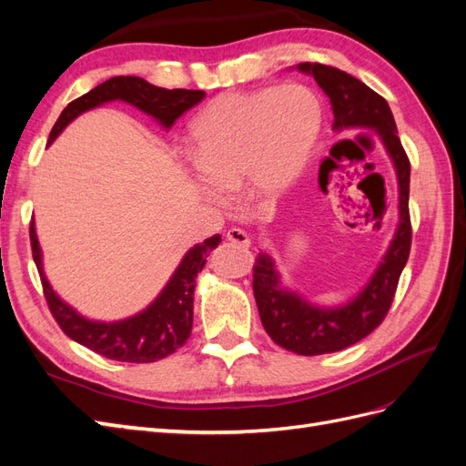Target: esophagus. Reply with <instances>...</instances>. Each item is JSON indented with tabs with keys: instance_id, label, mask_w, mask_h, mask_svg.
<instances>
[{
	"instance_id": "34e87169",
	"label": "esophagus",
	"mask_w": 466,
	"mask_h": 466,
	"mask_svg": "<svg viewBox=\"0 0 466 466\" xmlns=\"http://www.w3.org/2000/svg\"><path fill=\"white\" fill-rule=\"evenodd\" d=\"M228 241L237 243V245H243V247H248V245H250L248 235H247L243 229H237V228H233V229L228 231Z\"/></svg>"
}]
</instances>
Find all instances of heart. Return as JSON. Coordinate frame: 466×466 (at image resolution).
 I'll return each mask as SVG.
<instances>
[{
    "mask_svg": "<svg viewBox=\"0 0 466 466\" xmlns=\"http://www.w3.org/2000/svg\"><path fill=\"white\" fill-rule=\"evenodd\" d=\"M322 126L319 96L301 83L223 93L190 122L198 190L214 204L247 187L274 196L298 178Z\"/></svg>",
    "mask_w": 466,
    "mask_h": 466,
    "instance_id": "obj_1",
    "label": "heart"
}]
</instances>
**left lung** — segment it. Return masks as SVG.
I'll list each match as a JSON object with an SVG mask.
<instances>
[{
	"instance_id": "left-lung-1",
	"label": "left lung",
	"mask_w": 466,
	"mask_h": 466,
	"mask_svg": "<svg viewBox=\"0 0 466 466\" xmlns=\"http://www.w3.org/2000/svg\"><path fill=\"white\" fill-rule=\"evenodd\" d=\"M295 67L301 74L313 76L317 86L330 98L334 132L360 128L377 134L392 161L399 182L397 231L368 284L350 301L336 307H322L307 301L303 295L284 286L270 252H258L255 274H252L255 278L252 289H255L264 330L278 346L295 354L320 356L360 342L379 327L389 311L412 243L410 214H408L410 161L402 149L397 124L383 96L342 69L311 62H303Z\"/></svg>"
}]
</instances>
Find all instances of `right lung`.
Here are the masks:
<instances>
[{"label":"right lung","instance_id":"1","mask_svg":"<svg viewBox=\"0 0 466 466\" xmlns=\"http://www.w3.org/2000/svg\"><path fill=\"white\" fill-rule=\"evenodd\" d=\"M204 96V91L163 89L151 86L146 79L136 76L110 77L89 93L76 98V101H72L62 110L60 118L56 120L50 132L48 146L79 115L105 103H128L153 120H157L165 130H168L178 116L198 105ZM219 243L221 237L214 235L206 238L204 243L194 245L182 257L177 270L168 278L161 293L139 313L120 320H93L77 313L72 305L66 303L52 289L45 274V264H42V250L35 229V221L31 223L33 258L38 268L42 288H45L46 301L56 322L77 344L86 346L108 360L130 363L157 361L171 356L173 351L185 346L192 330L196 276L202 272L209 252Z\"/></svg>","mask_w":466,"mask_h":466}]
</instances>
